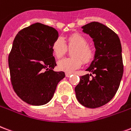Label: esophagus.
<instances>
[{
    "label": "esophagus",
    "instance_id": "esophagus-1",
    "mask_svg": "<svg viewBox=\"0 0 131 131\" xmlns=\"http://www.w3.org/2000/svg\"><path fill=\"white\" fill-rule=\"evenodd\" d=\"M65 75H66V77H67V78H69V77H70V76H71V73H66Z\"/></svg>",
    "mask_w": 131,
    "mask_h": 131
}]
</instances>
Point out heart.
Here are the masks:
<instances>
[{"label":"heart","mask_w":131,"mask_h":131,"mask_svg":"<svg viewBox=\"0 0 131 131\" xmlns=\"http://www.w3.org/2000/svg\"><path fill=\"white\" fill-rule=\"evenodd\" d=\"M69 49H74L72 56L74 58H64L58 62V68L60 71L71 73L80 67L82 61L89 63L94 57V51L88 45V40L80 34H73L67 38V44L62 37L57 38L52 45V51L57 58H60ZM83 60L82 61L81 60Z\"/></svg>","instance_id":"1"}]
</instances>
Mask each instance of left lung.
I'll return each instance as SVG.
<instances>
[{"mask_svg":"<svg viewBox=\"0 0 131 131\" xmlns=\"http://www.w3.org/2000/svg\"><path fill=\"white\" fill-rule=\"evenodd\" d=\"M82 28L93 38L95 53L86 69L91 73L80 77L75 91L82 105L95 108L111 101L119 89L124 72L121 42L118 36L103 24L92 22Z\"/></svg>","mask_w":131,"mask_h":131,"instance_id":"1","label":"left lung"}]
</instances>
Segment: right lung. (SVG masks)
<instances>
[{"label":"right lung","mask_w":131,"mask_h":131,"mask_svg":"<svg viewBox=\"0 0 131 131\" xmlns=\"http://www.w3.org/2000/svg\"><path fill=\"white\" fill-rule=\"evenodd\" d=\"M57 38L56 29L39 23L24 28L15 37L8 58L11 82L17 95L29 104L48 103L65 77L63 71H53L56 63L52 45Z\"/></svg>","instance_id":"obj_1"}]
</instances>
